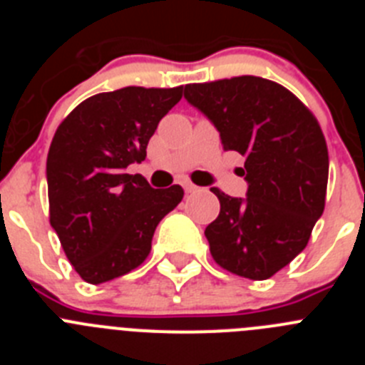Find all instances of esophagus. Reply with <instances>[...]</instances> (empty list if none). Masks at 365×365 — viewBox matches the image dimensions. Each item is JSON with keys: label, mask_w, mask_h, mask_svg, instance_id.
Returning a JSON list of instances; mask_svg holds the SVG:
<instances>
[{"label": "esophagus", "mask_w": 365, "mask_h": 365, "mask_svg": "<svg viewBox=\"0 0 365 365\" xmlns=\"http://www.w3.org/2000/svg\"><path fill=\"white\" fill-rule=\"evenodd\" d=\"M182 188H185V192L186 193H193V192H197V186L195 185H192V182H188V180H186V182H182Z\"/></svg>", "instance_id": "34e87169"}]
</instances>
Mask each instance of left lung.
Returning a JSON list of instances; mask_svg holds the SVG:
<instances>
[{"mask_svg": "<svg viewBox=\"0 0 365 365\" xmlns=\"http://www.w3.org/2000/svg\"><path fill=\"white\" fill-rule=\"evenodd\" d=\"M188 104L245 157L247 197L212 188L221 210L206 227L217 265L267 279L307 247L325 206L329 155L320 125L289 89L259 76L185 86Z\"/></svg>", "mask_w": 365, "mask_h": 365, "instance_id": "8db88e82", "label": "left lung"}]
</instances>
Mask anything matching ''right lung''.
Wrapping results in <instances>:
<instances>
[{"label":"right lung","mask_w":365,"mask_h":365,"mask_svg":"<svg viewBox=\"0 0 365 365\" xmlns=\"http://www.w3.org/2000/svg\"><path fill=\"white\" fill-rule=\"evenodd\" d=\"M182 87H122L83 100L58 125L47 155L51 227L80 278L98 285L137 269L179 185L155 190L125 168L146 159L160 118Z\"/></svg>","instance_id":"right-lung-1"}]
</instances>
